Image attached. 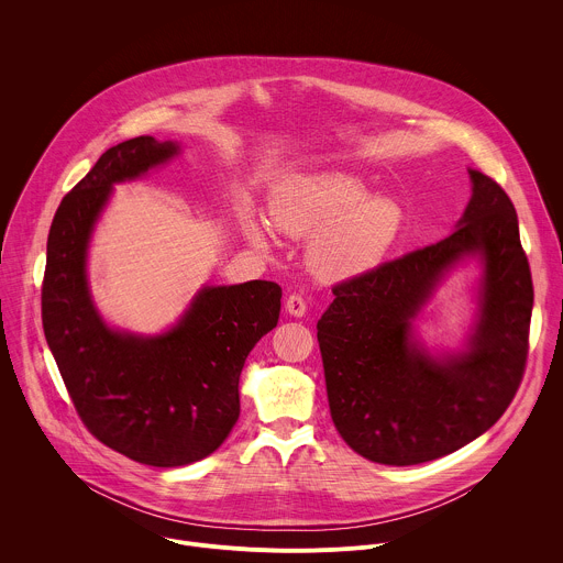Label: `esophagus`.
<instances>
[{"label":"esophagus","mask_w":563,"mask_h":563,"mask_svg":"<svg viewBox=\"0 0 563 563\" xmlns=\"http://www.w3.org/2000/svg\"><path fill=\"white\" fill-rule=\"evenodd\" d=\"M285 309H287V313H289V316L300 318V316H305V311H307V302H305V298H302V296L291 294V296L285 300Z\"/></svg>","instance_id":"esophagus-1"}]
</instances>
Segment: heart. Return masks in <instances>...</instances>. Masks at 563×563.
<instances>
[{
	"mask_svg": "<svg viewBox=\"0 0 563 563\" xmlns=\"http://www.w3.org/2000/svg\"><path fill=\"white\" fill-rule=\"evenodd\" d=\"M404 207L391 196H372L361 180L345 174H296L272 194L269 222L289 238H307L309 267L320 280H345L372 272L389 254L404 229ZM240 231L258 250H269L267 224L240 211Z\"/></svg>",
	"mask_w": 563,
	"mask_h": 563,
	"instance_id": "1",
	"label": "heart"
}]
</instances>
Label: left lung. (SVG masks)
<instances>
[{
	"label": "left lung",
	"mask_w": 563,
	"mask_h": 563,
	"mask_svg": "<svg viewBox=\"0 0 563 563\" xmlns=\"http://www.w3.org/2000/svg\"><path fill=\"white\" fill-rule=\"evenodd\" d=\"M467 174L472 198L456 229L334 285L316 325L332 421L374 463L417 465L467 445L501 419L526 369L534 291L517 211L493 178ZM467 257L485 267L473 334L465 351L432 355L413 320Z\"/></svg>",
	"instance_id": "obj_1"
}]
</instances>
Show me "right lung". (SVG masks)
Segmentation results:
<instances>
[{"label":"right lung","instance_id":"1","mask_svg":"<svg viewBox=\"0 0 563 563\" xmlns=\"http://www.w3.org/2000/svg\"><path fill=\"white\" fill-rule=\"evenodd\" d=\"M178 153V142L151 135L104 151L55 211L42 285L44 336L79 419L111 450L153 467L189 465L222 445L240 415V372L276 328L283 296L269 280L205 285L163 334L104 323L87 278L96 222L113 185Z\"/></svg>","mask_w":563,"mask_h":563}]
</instances>
